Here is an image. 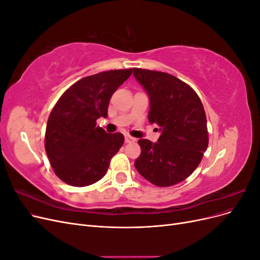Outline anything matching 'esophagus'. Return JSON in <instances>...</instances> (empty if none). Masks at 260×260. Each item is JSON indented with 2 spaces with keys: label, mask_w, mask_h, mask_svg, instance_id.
<instances>
[{
  "label": "esophagus",
  "mask_w": 260,
  "mask_h": 260,
  "mask_svg": "<svg viewBox=\"0 0 260 260\" xmlns=\"http://www.w3.org/2000/svg\"><path fill=\"white\" fill-rule=\"evenodd\" d=\"M124 141H125V143H131V142H135L136 139L131 137V136H129V135H127V136H124Z\"/></svg>",
  "instance_id": "34e87169"
}]
</instances>
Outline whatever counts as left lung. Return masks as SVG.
<instances>
[{
  "instance_id": "obj_1",
  "label": "left lung",
  "mask_w": 260,
  "mask_h": 260,
  "mask_svg": "<svg viewBox=\"0 0 260 260\" xmlns=\"http://www.w3.org/2000/svg\"><path fill=\"white\" fill-rule=\"evenodd\" d=\"M133 75L148 94V120L161 132L157 143L138 141L141 155L135 166L157 186L178 184L198 168L207 149L205 109L196 92L175 76L142 68H133Z\"/></svg>"
}]
</instances>
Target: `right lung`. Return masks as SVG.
<instances>
[{
  "mask_svg": "<svg viewBox=\"0 0 260 260\" xmlns=\"http://www.w3.org/2000/svg\"><path fill=\"white\" fill-rule=\"evenodd\" d=\"M132 69L108 70L82 78L58 99L45 130V152L53 170L73 186H86L105 176L109 162L124 142L96 125L107 117L109 101Z\"/></svg>",
  "mask_w": 260,
  "mask_h": 260,
  "instance_id": "add662e5",
  "label": "right lung"
}]
</instances>
